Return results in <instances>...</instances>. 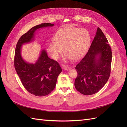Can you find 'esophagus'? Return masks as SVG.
Here are the masks:
<instances>
[{"label":"esophagus","instance_id":"esophagus-1","mask_svg":"<svg viewBox=\"0 0 127 127\" xmlns=\"http://www.w3.org/2000/svg\"><path fill=\"white\" fill-rule=\"evenodd\" d=\"M63 68L64 69L66 70H69L71 68V67L70 66H67V65H63Z\"/></svg>","mask_w":127,"mask_h":127}]
</instances>
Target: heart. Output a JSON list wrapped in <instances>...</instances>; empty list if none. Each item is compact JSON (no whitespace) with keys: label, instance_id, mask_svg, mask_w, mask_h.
Listing matches in <instances>:
<instances>
[{"label":"heart","instance_id":"b5f03b06","mask_svg":"<svg viewBox=\"0 0 127 127\" xmlns=\"http://www.w3.org/2000/svg\"><path fill=\"white\" fill-rule=\"evenodd\" d=\"M90 41V35L86 30L66 27L56 33L53 41L49 43L48 52L53 59L58 60L64 50L65 61L77 60L85 55Z\"/></svg>","mask_w":127,"mask_h":127}]
</instances>
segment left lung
<instances>
[{"instance_id": "1", "label": "left lung", "mask_w": 127, "mask_h": 127, "mask_svg": "<svg viewBox=\"0 0 127 127\" xmlns=\"http://www.w3.org/2000/svg\"><path fill=\"white\" fill-rule=\"evenodd\" d=\"M106 37L97 28L86 55L75 67L76 89L85 95L94 94L105 85L111 72L112 51Z\"/></svg>"}]
</instances>
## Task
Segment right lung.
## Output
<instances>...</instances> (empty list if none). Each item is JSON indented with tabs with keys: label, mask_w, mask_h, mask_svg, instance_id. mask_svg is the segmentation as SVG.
Wrapping results in <instances>:
<instances>
[{
	"label": "right lung",
	"mask_w": 127,
	"mask_h": 127,
	"mask_svg": "<svg viewBox=\"0 0 127 127\" xmlns=\"http://www.w3.org/2000/svg\"><path fill=\"white\" fill-rule=\"evenodd\" d=\"M54 25L46 23L33 27L20 37L15 49V70L25 89L38 96L47 95L55 89L57 78L62 69L57 61L50 58L44 49L41 50L35 63L26 62L21 55L22 46L34 40L37 30Z\"/></svg>",
	"instance_id": "obj_1"
}]
</instances>
